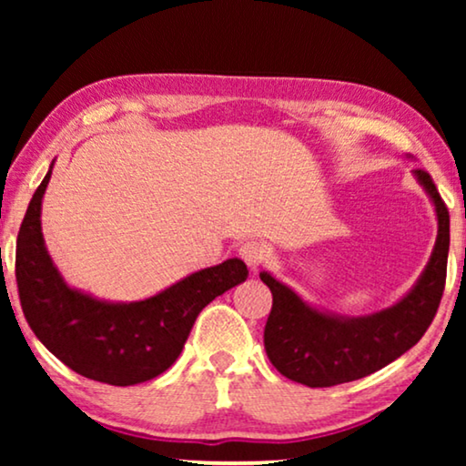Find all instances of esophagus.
Instances as JSON below:
<instances>
[{
	"label": "esophagus",
	"instance_id": "1",
	"mask_svg": "<svg viewBox=\"0 0 466 466\" xmlns=\"http://www.w3.org/2000/svg\"><path fill=\"white\" fill-rule=\"evenodd\" d=\"M239 254L250 269H258V267L263 265L267 258H269L267 248L263 244H258V241H246V244L239 248Z\"/></svg>",
	"mask_w": 466,
	"mask_h": 466
}]
</instances>
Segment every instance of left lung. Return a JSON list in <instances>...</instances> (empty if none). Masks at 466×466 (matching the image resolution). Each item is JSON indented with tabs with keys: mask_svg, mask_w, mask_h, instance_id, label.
Masks as SVG:
<instances>
[{
	"mask_svg": "<svg viewBox=\"0 0 466 466\" xmlns=\"http://www.w3.org/2000/svg\"><path fill=\"white\" fill-rule=\"evenodd\" d=\"M435 203L439 220L431 260L416 286L392 308L371 316L343 318L318 311L269 273L273 305L265 324V350L284 378L309 388L346 384L380 371L422 339L445 289L450 250V212L429 171H413Z\"/></svg>",
	"mask_w": 466,
	"mask_h": 466,
	"instance_id": "obj_1",
	"label": "left lung"
}]
</instances>
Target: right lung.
<instances>
[{
    "mask_svg": "<svg viewBox=\"0 0 466 466\" xmlns=\"http://www.w3.org/2000/svg\"><path fill=\"white\" fill-rule=\"evenodd\" d=\"M50 174L31 197L16 239V286L25 320L37 339L88 380L110 386L148 381L174 365L199 311L248 278L228 258L136 303H107L69 289L42 238V197Z\"/></svg>",
    "mask_w": 466,
    "mask_h": 466,
    "instance_id": "1",
    "label": "right lung"
}]
</instances>
